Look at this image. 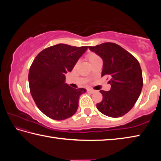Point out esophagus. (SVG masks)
I'll return each mask as SVG.
<instances>
[{"mask_svg":"<svg viewBox=\"0 0 161 161\" xmlns=\"http://www.w3.org/2000/svg\"><path fill=\"white\" fill-rule=\"evenodd\" d=\"M87 92H90V93L92 94V93H94V92H96V91L94 90V89H87Z\"/></svg>","mask_w":161,"mask_h":161,"instance_id":"obj_1","label":"esophagus"}]
</instances>
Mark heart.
Segmentation results:
<instances>
[{
	"mask_svg": "<svg viewBox=\"0 0 161 161\" xmlns=\"http://www.w3.org/2000/svg\"><path fill=\"white\" fill-rule=\"evenodd\" d=\"M86 58L87 59H88L89 63H92V62H94V60H96V59H97L98 58H99V57L94 53H89L86 54Z\"/></svg>",
	"mask_w": 161,
	"mask_h": 161,
	"instance_id": "heart-1",
	"label": "heart"
}]
</instances>
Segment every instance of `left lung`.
Returning a JSON list of instances; mask_svg holds the SVG:
<instances>
[{
    "mask_svg": "<svg viewBox=\"0 0 161 161\" xmlns=\"http://www.w3.org/2000/svg\"><path fill=\"white\" fill-rule=\"evenodd\" d=\"M91 51L103 59L102 77L111 78L108 92L100 90L103 99L97 108L104 115L118 118L131 109L143 87L142 70L138 61L119 45L104 42L92 47Z\"/></svg>",
    "mask_w": 161,
    "mask_h": 161,
    "instance_id": "8db88e82",
    "label": "left lung"
}]
</instances>
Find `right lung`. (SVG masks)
<instances>
[{"mask_svg": "<svg viewBox=\"0 0 161 161\" xmlns=\"http://www.w3.org/2000/svg\"><path fill=\"white\" fill-rule=\"evenodd\" d=\"M87 46L75 47L58 44L37 54L30 68V90L38 108L54 120H64L76 113L79 99L86 92L65 83V75L71 72Z\"/></svg>", "mask_w": 161, "mask_h": 161, "instance_id": "add662e5", "label": "right lung"}]
</instances>
